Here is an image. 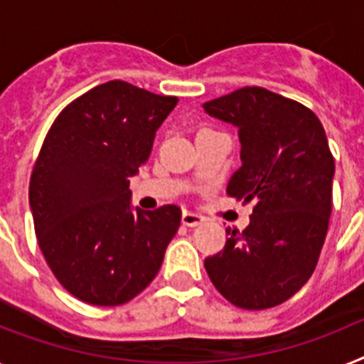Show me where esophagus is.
Wrapping results in <instances>:
<instances>
[{"instance_id":"34e87169","label":"esophagus","mask_w":364,"mask_h":364,"mask_svg":"<svg viewBox=\"0 0 364 364\" xmlns=\"http://www.w3.org/2000/svg\"><path fill=\"white\" fill-rule=\"evenodd\" d=\"M203 220H205V218H203L200 213H194V210H183V215H181L183 225L194 228V225H200Z\"/></svg>"}]
</instances>
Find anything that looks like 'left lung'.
<instances>
[{
    "instance_id": "left-lung-1",
    "label": "left lung",
    "mask_w": 364,
    "mask_h": 364,
    "mask_svg": "<svg viewBox=\"0 0 364 364\" xmlns=\"http://www.w3.org/2000/svg\"><path fill=\"white\" fill-rule=\"evenodd\" d=\"M205 112L239 129L240 168L229 196L253 201L250 225L205 259L213 285L242 309L283 304L309 281L329 215L335 161L313 111L261 87L207 102Z\"/></svg>"
}]
</instances>
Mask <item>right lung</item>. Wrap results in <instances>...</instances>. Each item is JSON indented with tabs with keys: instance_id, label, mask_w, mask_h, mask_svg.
<instances>
[{
	"instance_id": "obj_1",
	"label": "right lung",
	"mask_w": 364,
	"mask_h": 364,
	"mask_svg": "<svg viewBox=\"0 0 364 364\" xmlns=\"http://www.w3.org/2000/svg\"><path fill=\"white\" fill-rule=\"evenodd\" d=\"M177 97L109 81L70 103L46 135L29 185L38 246L60 285L92 305L133 300L157 276L177 205H131L129 179Z\"/></svg>"
}]
</instances>
